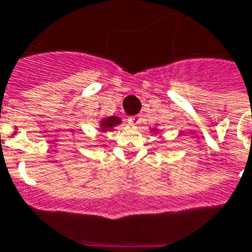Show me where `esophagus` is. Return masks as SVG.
<instances>
[{"instance_id":"34e87169","label":"esophagus","mask_w":252,"mask_h":252,"mask_svg":"<svg viewBox=\"0 0 252 252\" xmlns=\"http://www.w3.org/2000/svg\"><path fill=\"white\" fill-rule=\"evenodd\" d=\"M129 123H131L132 126H139V124L142 123V116H139V114L131 116V117H129Z\"/></svg>"}]
</instances>
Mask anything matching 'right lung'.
<instances>
[{"instance_id": "right-lung-1", "label": "right lung", "mask_w": 252, "mask_h": 252, "mask_svg": "<svg viewBox=\"0 0 252 252\" xmlns=\"http://www.w3.org/2000/svg\"><path fill=\"white\" fill-rule=\"evenodd\" d=\"M121 123V120L117 117V116H112V117H108V119H103L101 121V129L102 131H110L113 126H119Z\"/></svg>"}]
</instances>
